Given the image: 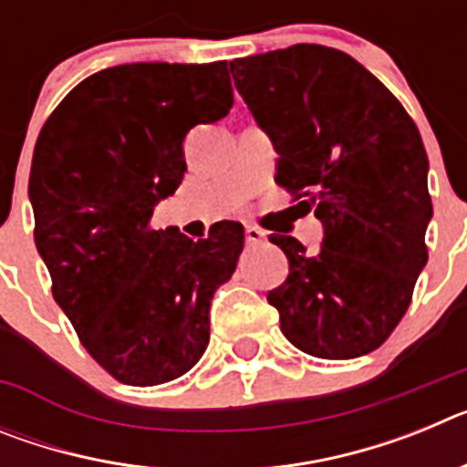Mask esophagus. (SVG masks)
<instances>
[{"mask_svg": "<svg viewBox=\"0 0 467 467\" xmlns=\"http://www.w3.org/2000/svg\"><path fill=\"white\" fill-rule=\"evenodd\" d=\"M245 241L254 245V243L266 241V234L262 229H257V226H245Z\"/></svg>", "mask_w": 467, "mask_h": 467, "instance_id": "1", "label": "esophagus"}]
</instances>
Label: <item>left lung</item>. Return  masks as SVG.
Returning a JSON list of instances; mask_svg holds the SVG:
<instances>
[{
  "instance_id": "8db88e82",
  "label": "left lung",
  "mask_w": 467,
  "mask_h": 467,
  "mask_svg": "<svg viewBox=\"0 0 467 467\" xmlns=\"http://www.w3.org/2000/svg\"><path fill=\"white\" fill-rule=\"evenodd\" d=\"M231 74L274 142L275 182L301 191L323 222L316 254L296 238L271 236L290 262L285 283L266 295L280 329L325 360L372 353L402 320L428 262L432 203L419 128L337 48L296 44L238 57Z\"/></svg>"
}]
</instances>
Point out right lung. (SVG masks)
Returning <instances> with one entry per match:
<instances>
[{
  "mask_svg": "<svg viewBox=\"0 0 467 467\" xmlns=\"http://www.w3.org/2000/svg\"><path fill=\"white\" fill-rule=\"evenodd\" d=\"M231 105L226 63H130L74 86L41 128L36 250L84 348L121 383L182 377L210 341V301L236 271L243 226L222 222L196 243L150 222L182 184L189 130Z\"/></svg>",
  "mask_w": 467,
  "mask_h": 467,
  "instance_id": "obj_1",
  "label": "right lung"
}]
</instances>
